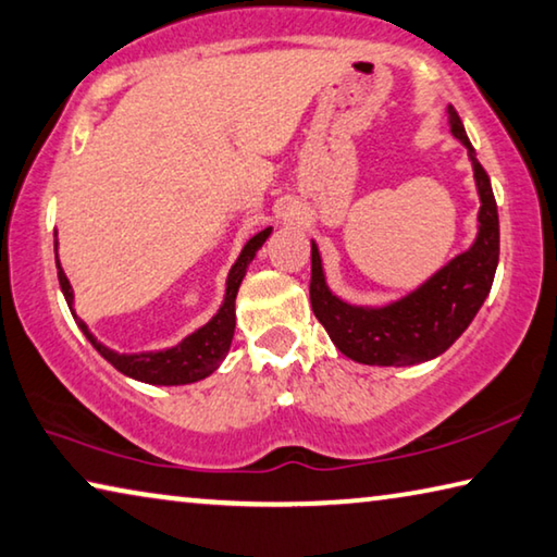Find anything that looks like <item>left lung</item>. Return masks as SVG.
Masks as SVG:
<instances>
[{
    "instance_id": "8db88e82",
    "label": "left lung",
    "mask_w": 557,
    "mask_h": 557,
    "mask_svg": "<svg viewBox=\"0 0 557 557\" xmlns=\"http://www.w3.org/2000/svg\"><path fill=\"white\" fill-rule=\"evenodd\" d=\"M451 134L469 148L475 185H479V237L466 250L441 268L434 277L409 297L386 307H355L330 293L324 282L320 250L312 243L310 302L317 320L330 334L344 357L359 364L404 367L434 359L451 347L471 324L483 299L488 297L498 268V206L491 178L475 158L466 128L454 106H448Z\"/></svg>"
}]
</instances>
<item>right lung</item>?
Wrapping results in <instances>:
<instances>
[{"mask_svg": "<svg viewBox=\"0 0 557 557\" xmlns=\"http://www.w3.org/2000/svg\"><path fill=\"white\" fill-rule=\"evenodd\" d=\"M272 233V227H264L262 233L252 235L250 240L245 243L240 258L235 260L231 275H227V289H225V302L220 307L218 314L210 320L206 326H200L198 332H193L190 337H185L181 344H175L171 349L163 351H140V355H119L109 347H103L101 342H96V337L88 332V326L78 320L74 314L76 324L82 326V332L86 334V339L94 344V349L99 355L111 361L113 367L119 369L121 374L134 376L138 382L146 384H163V386H173V384H193L198 379H206L208 374H213L220 367V361L225 359L227 349H231L233 334H235V297H237V287L245 277V270L250 260L255 258V252L260 250L262 243L268 240ZM54 255H57V240H54ZM57 270H59V285L61 293L66 297L69 310H74V293L72 285L61 270V264L57 260Z\"/></svg>", "mask_w": 557, "mask_h": 557, "instance_id": "add662e5", "label": "right lung"}]
</instances>
